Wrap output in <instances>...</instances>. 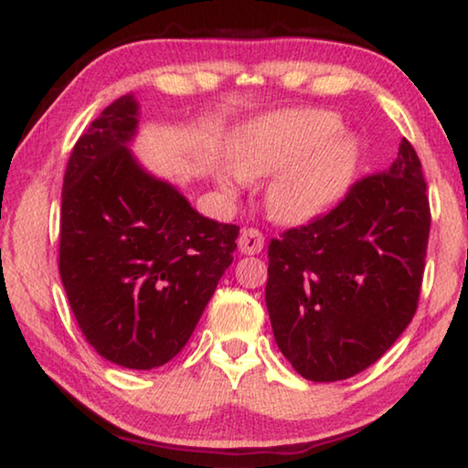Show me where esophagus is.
Masks as SVG:
<instances>
[{"instance_id": "34e87169", "label": "esophagus", "mask_w": 468, "mask_h": 468, "mask_svg": "<svg viewBox=\"0 0 468 468\" xmlns=\"http://www.w3.org/2000/svg\"><path fill=\"white\" fill-rule=\"evenodd\" d=\"M237 245H239V251L245 253V256H253V253L262 251L264 235L258 229H245V231H241L239 239H237Z\"/></svg>"}]
</instances>
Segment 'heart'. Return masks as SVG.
Here are the masks:
<instances>
[{"instance_id":"b5f03b06","label":"heart","mask_w":468,"mask_h":468,"mask_svg":"<svg viewBox=\"0 0 468 468\" xmlns=\"http://www.w3.org/2000/svg\"><path fill=\"white\" fill-rule=\"evenodd\" d=\"M336 115L320 109H289L266 115L237 132L227 150L233 173H217L225 194L242 181L275 176L264 189V206L276 223L305 225L343 192L357 161V144L336 133Z\"/></svg>"}]
</instances>
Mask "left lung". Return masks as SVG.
<instances>
[{"instance_id":"obj_1","label":"left lung","mask_w":468,"mask_h":468,"mask_svg":"<svg viewBox=\"0 0 468 468\" xmlns=\"http://www.w3.org/2000/svg\"><path fill=\"white\" fill-rule=\"evenodd\" d=\"M425 189L421 161L402 138L390 167L268 245V315L299 376L336 382L359 374L413 320L431 223Z\"/></svg>"}]
</instances>
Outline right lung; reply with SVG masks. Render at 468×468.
I'll use <instances>...</instances> for the list:
<instances>
[{
    "label": "right lung",
    "instance_id": "add662e5",
    "mask_svg": "<svg viewBox=\"0 0 468 468\" xmlns=\"http://www.w3.org/2000/svg\"><path fill=\"white\" fill-rule=\"evenodd\" d=\"M140 102L102 111L76 142L61 192L59 274L69 307L101 357L154 369L186 346L239 227L192 208L132 153Z\"/></svg>",
    "mask_w": 468,
    "mask_h": 468
}]
</instances>
